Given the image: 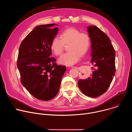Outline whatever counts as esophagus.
I'll list each match as a JSON object with an SVG mask.
<instances>
[{"instance_id": "1", "label": "esophagus", "mask_w": 132, "mask_h": 132, "mask_svg": "<svg viewBox=\"0 0 132 132\" xmlns=\"http://www.w3.org/2000/svg\"><path fill=\"white\" fill-rule=\"evenodd\" d=\"M72 68H77L76 67H72Z\"/></svg>"}]
</instances>
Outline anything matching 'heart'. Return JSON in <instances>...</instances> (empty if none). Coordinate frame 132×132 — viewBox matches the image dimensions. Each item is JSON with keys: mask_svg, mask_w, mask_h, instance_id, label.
Returning a JSON list of instances; mask_svg holds the SVG:
<instances>
[{"mask_svg": "<svg viewBox=\"0 0 132 132\" xmlns=\"http://www.w3.org/2000/svg\"><path fill=\"white\" fill-rule=\"evenodd\" d=\"M60 38L55 37L51 43V49L57 56L63 52L64 44H68L67 53L63 54L59 59V63L63 65L71 66L76 64L80 56L84 55L88 51L90 45V37L86 33L75 28L65 29L60 34Z\"/></svg>", "mask_w": 132, "mask_h": 132, "instance_id": "1", "label": "heart"}]
</instances>
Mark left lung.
I'll return each mask as SVG.
<instances>
[{
    "mask_svg": "<svg viewBox=\"0 0 132 132\" xmlns=\"http://www.w3.org/2000/svg\"><path fill=\"white\" fill-rule=\"evenodd\" d=\"M91 40L93 70L91 76L79 79L78 85L87 96L96 98L105 93L115 75L116 53L108 35L96 26L87 27Z\"/></svg>",
    "mask_w": 132,
    "mask_h": 132,
    "instance_id": "left-lung-1",
    "label": "left lung"
}]
</instances>
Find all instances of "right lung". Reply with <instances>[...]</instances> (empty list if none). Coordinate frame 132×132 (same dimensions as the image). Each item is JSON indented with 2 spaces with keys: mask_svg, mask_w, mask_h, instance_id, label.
I'll return each instance as SVG.
<instances>
[{
  "mask_svg": "<svg viewBox=\"0 0 132 132\" xmlns=\"http://www.w3.org/2000/svg\"><path fill=\"white\" fill-rule=\"evenodd\" d=\"M55 23L36 27L25 37L19 50L17 67L21 82L35 98L48 101L57 95L66 70L51 57V43L57 34Z\"/></svg>",
  "mask_w": 132,
  "mask_h": 132,
  "instance_id": "right-lung-1",
  "label": "right lung"
}]
</instances>
